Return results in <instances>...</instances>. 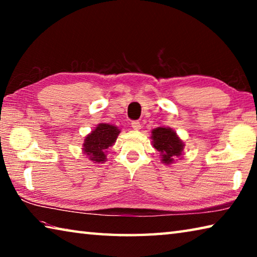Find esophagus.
Here are the masks:
<instances>
[{"instance_id": "1", "label": "esophagus", "mask_w": 257, "mask_h": 257, "mask_svg": "<svg viewBox=\"0 0 257 257\" xmlns=\"http://www.w3.org/2000/svg\"><path fill=\"white\" fill-rule=\"evenodd\" d=\"M132 127H133L134 130H139L142 128V124H141V122H139V121H133Z\"/></svg>"}]
</instances>
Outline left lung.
<instances>
[{
	"mask_svg": "<svg viewBox=\"0 0 257 257\" xmlns=\"http://www.w3.org/2000/svg\"><path fill=\"white\" fill-rule=\"evenodd\" d=\"M152 144L160 152L162 162L171 164L177 158H180L185 144L171 128L158 127L152 130Z\"/></svg>",
	"mask_w": 257,
	"mask_h": 257,
	"instance_id": "left-lung-1",
	"label": "left lung"
}]
</instances>
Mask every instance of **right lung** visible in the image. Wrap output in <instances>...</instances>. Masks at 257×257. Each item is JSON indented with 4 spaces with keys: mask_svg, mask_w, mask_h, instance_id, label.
<instances>
[{
    "mask_svg": "<svg viewBox=\"0 0 257 257\" xmlns=\"http://www.w3.org/2000/svg\"><path fill=\"white\" fill-rule=\"evenodd\" d=\"M120 134V129L108 123H99L92 133L85 137L82 151L95 163L106 161L105 152L114 144Z\"/></svg>",
    "mask_w": 257,
    "mask_h": 257,
    "instance_id": "1",
    "label": "right lung"
}]
</instances>
